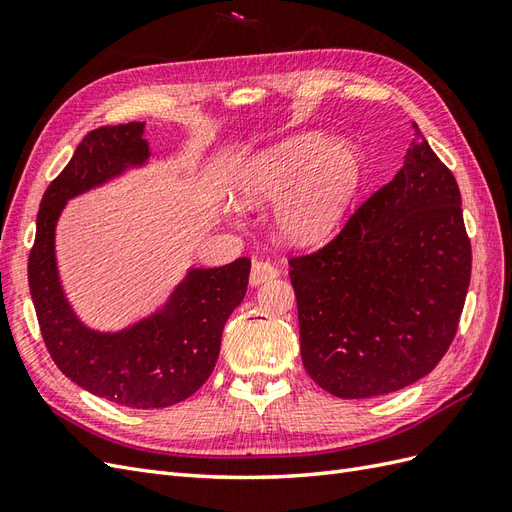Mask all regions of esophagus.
Here are the masks:
<instances>
[{
	"label": "esophagus",
	"instance_id": "1",
	"mask_svg": "<svg viewBox=\"0 0 512 512\" xmlns=\"http://www.w3.org/2000/svg\"><path fill=\"white\" fill-rule=\"evenodd\" d=\"M279 277V268L277 266H272L270 261H253V270H251V285L255 287V285H261V283H266V281H272V279H277Z\"/></svg>",
	"mask_w": 512,
	"mask_h": 512
}]
</instances>
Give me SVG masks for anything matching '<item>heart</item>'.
Listing matches in <instances>:
<instances>
[{
	"label": "heart",
	"mask_w": 512,
	"mask_h": 512,
	"mask_svg": "<svg viewBox=\"0 0 512 512\" xmlns=\"http://www.w3.org/2000/svg\"><path fill=\"white\" fill-rule=\"evenodd\" d=\"M361 157L346 142L298 134L272 144L248 162L235 183L242 203L285 196L279 225L287 238L316 242L329 235L359 190Z\"/></svg>",
	"instance_id": "b5f03b06"
}]
</instances>
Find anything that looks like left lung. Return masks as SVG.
<instances>
[{
	"mask_svg": "<svg viewBox=\"0 0 512 512\" xmlns=\"http://www.w3.org/2000/svg\"><path fill=\"white\" fill-rule=\"evenodd\" d=\"M335 238L290 257L300 355L337 398L411 385L448 352L471 279L461 192L419 134Z\"/></svg>",
	"mask_w": 512,
	"mask_h": 512,
	"instance_id": "obj_1",
	"label": "left lung"
}]
</instances>
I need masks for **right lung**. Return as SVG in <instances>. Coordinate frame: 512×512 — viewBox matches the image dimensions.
<instances>
[{
  "mask_svg": "<svg viewBox=\"0 0 512 512\" xmlns=\"http://www.w3.org/2000/svg\"><path fill=\"white\" fill-rule=\"evenodd\" d=\"M144 123L93 129L49 183L36 216L28 281L43 342L75 385L129 409H164L190 398L212 374L220 337L242 303L251 259L188 272L168 303L119 333L88 329L64 298L56 268V222L64 203L149 160Z\"/></svg>",
  "mask_w": 512,
  "mask_h": 512,
  "instance_id": "right-lung-1",
  "label": "right lung"
}]
</instances>
